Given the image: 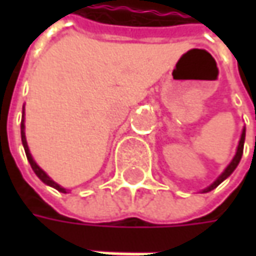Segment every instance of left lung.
<instances>
[{"label":"left lung","mask_w":256,"mask_h":256,"mask_svg":"<svg viewBox=\"0 0 256 256\" xmlns=\"http://www.w3.org/2000/svg\"><path fill=\"white\" fill-rule=\"evenodd\" d=\"M244 142H245V128L242 130L241 138H240V142H238V148H236V152H235V155H234V158H232L231 162L228 164V166L224 170V172H222L221 175H220L215 181L212 182L210 186H206L205 190H202V192H210L212 191V190H215V188H216L222 181H225V180L231 175L232 172L235 171V168L238 166V164H240V161H241L242 154H244Z\"/></svg>","instance_id":"left-lung-1"}]
</instances>
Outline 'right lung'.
<instances>
[{
    "instance_id": "add662e5",
    "label": "right lung",
    "mask_w": 256,
    "mask_h": 256,
    "mask_svg": "<svg viewBox=\"0 0 256 256\" xmlns=\"http://www.w3.org/2000/svg\"><path fill=\"white\" fill-rule=\"evenodd\" d=\"M21 141H22V145H24V151H25V155H26V160H28V162H30V165H31L32 171L35 172V175H36L41 181L44 182L45 185L52 186V188H55L56 191L62 192V194H66V192L70 191V190H65V188H62L61 185H58L56 182L52 181V180L46 175V172H45L42 168H40V165L34 161L32 155H31V152H30L28 144H26V138H25V108L24 106H22V120H21Z\"/></svg>"
}]
</instances>
